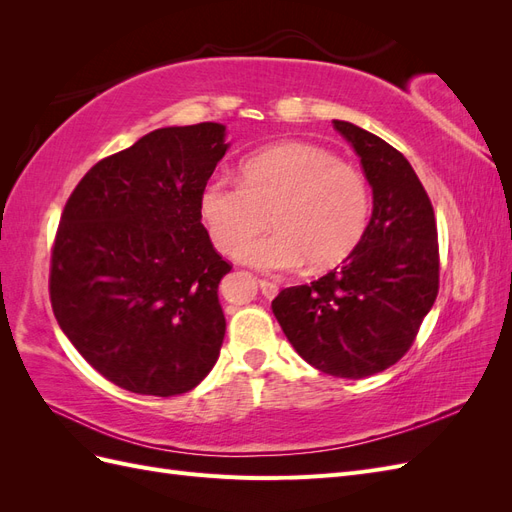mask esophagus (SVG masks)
<instances>
[{
    "label": "esophagus",
    "mask_w": 512,
    "mask_h": 512,
    "mask_svg": "<svg viewBox=\"0 0 512 512\" xmlns=\"http://www.w3.org/2000/svg\"><path fill=\"white\" fill-rule=\"evenodd\" d=\"M258 284H260V290H262V294H265L267 299H273L277 292H280V286H277L275 282H271V280H258Z\"/></svg>",
    "instance_id": "1"
}]
</instances>
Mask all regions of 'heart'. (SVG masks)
<instances>
[{"label": "heart", "mask_w": 512, "mask_h": 512, "mask_svg": "<svg viewBox=\"0 0 512 512\" xmlns=\"http://www.w3.org/2000/svg\"><path fill=\"white\" fill-rule=\"evenodd\" d=\"M267 238L246 239L268 225ZM371 190L359 168L309 143H280L252 153L241 181L213 177L200 192V218L218 250L262 271L342 262L365 235Z\"/></svg>", "instance_id": "b5f03b06"}]
</instances>
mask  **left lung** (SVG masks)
Segmentation results:
<instances>
[{"instance_id": "8db88e82", "label": "left lung", "mask_w": 512, "mask_h": 512, "mask_svg": "<svg viewBox=\"0 0 512 512\" xmlns=\"http://www.w3.org/2000/svg\"><path fill=\"white\" fill-rule=\"evenodd\" d=\"M361 158L374 211L359 245L312 284L284 288L273 314L292 348L322 374L359 380L395 365L438 297L431 200L414 168L380 136L333 121Z\"/></svg>"}]
</instances>
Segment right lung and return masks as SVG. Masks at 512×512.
<instances>
[{
    "instance_id": "1",
    "label": "right lung",
    "mask_w": 512,
    "mask_h": 512,
    "mask_svg": "<svg viewBox=\"0 0 512 512\" xmlns=\"http://www.w3.org/2000/svg\"><path fill=\"white\" fill-rule=\"evenodd\" d=\"M226 128L153 130L87 170L61 213L49 294L61 331L106 380L138 395L192 391L218 361L232 269L200 218Z\"/></svg>"
}]
</instances>
